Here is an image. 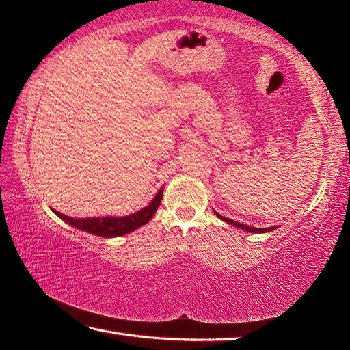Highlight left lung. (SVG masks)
<instances>
[{"label": "left lung", "instance_id": "left-lung-1", "mask_svg": "<svg viewBox=\"0 0 350 350\" xmlns=\"http://www.w3.org/2000/svg\"><path fill=\"white\" fill-rule=\"evenodd\" d=\"M217 215V213H216ZM217 217H221L222 221H225V222H228V224H232V225H234V227H238V228H242V230H247V232H253V233H262V232H271V230H275V227H271V228H254V227H247V225H244V224H239V222H236V221H232V219H228V217H222L221 215H217Z\"/></svg>", "mask_w": 350, "mask_h": 350}]
</instances>
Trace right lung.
Masks as SVG:
<instances>
[{"mask_svg":"<svg viewBox=\"0 0 350 350\" xmlns=\"http://www.w3.org/2000/svg\"><path fill=\"white\" fill-rule=\"evenodd\" d=\"M163 196V188L159 189L156 198L152 199V202L145 206L144 210H140L134 215H129L125 217H88V219H74L69 216H64L62 213L54 210L58 217H62L64 222L72 225L75 228L85 230L88 233H92L96 236H105V238H114V236L126 234L133 230L142 227L154 216L157 206L161 205V200Z\"/></svg>","mask_w":350,"mask_h":350,"instance_id":"right-lung-1","label":"right lung"}]
</instances>
